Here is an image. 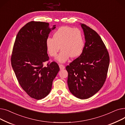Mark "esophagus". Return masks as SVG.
Masks as SVG:
<instances>
[{
	"label": "esophagus",
	"instance_id": "1",
	"mask_svg": "<svg viewBox=\"0 0 125 125\" xmlns=\"http://www.w3.org/2000/svg\"><path fill=\"white\" fill-rule=\"evenodd\" d=\"M59 68H60V70H62V69H64L65 68V66H64L63 65L60 64V65H59Z\"/></svg>",
	"mask_w": 125,
	"mask_h": 125
}]
</instances>
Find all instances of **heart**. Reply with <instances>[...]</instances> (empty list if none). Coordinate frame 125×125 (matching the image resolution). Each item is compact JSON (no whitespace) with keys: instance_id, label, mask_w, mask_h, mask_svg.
<instances>
[{"instance_id":"obj_1","label":"heart","mask_w":125,"mask_h":125,"mask_svg":"<svg viewBox=\"0 0 125 125\" xmlns=\"http://www.w3.org/2000/svg\"><path fill=\"white\" fill-rule=\"evenodd\" d=\"M49 54L55 57L60 49H62L56 60L60 63L66 62L70 57L74 58L79 56L83 51L84 41L81 31L69 26L59 28L52 36L45 41Z\"/></svg>"}]
</instances>
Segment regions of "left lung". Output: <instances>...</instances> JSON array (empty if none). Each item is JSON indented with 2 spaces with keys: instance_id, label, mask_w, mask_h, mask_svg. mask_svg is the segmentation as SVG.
Returning <instances> with one entry per match:
<instances>
[{
  "instance_id": "1",
  "label": "left lung",
  "mask_w": 125,
  "mask_h": 125,
  "mask_svg": "<svg viewBox=\"0 0 125 125\" xmlns=\"http://www.w3.org/2000/svg\"><path fill=\"white\" fill-rule=\"evenodd\" d=\"M85 43L81 55L66 67L67 83L71 93L81 99L95 95L106 80L109 56L102 39L97 33L80 24Z\"/></svg>"
}]
</instances>
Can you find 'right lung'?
<instances>
[{
    "mask_svg": "<svg viewBox=\"0 0 125 125\" xmlns=\"http://www.w3.org/2000/svg\"><path fill=\"white\" fill-rule=\"evenodd\" d=\"M56 25L50 28L46 22L31 21L20 30L16 38L11 57V66L19 84L31 98L39 100L50 92L52 81L59 67L49 60L45 41Z\"/></svg>",
    "mask_w": 125,
    "mask_h": 125,
    "instance_id": "right-lung-1",
    "label": "right lung"
}]
</instances>
